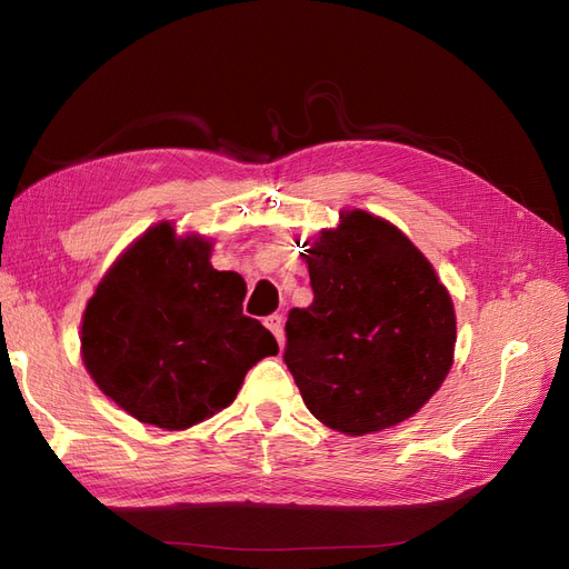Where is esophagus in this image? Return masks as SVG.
Instances as JSON below:
<instances>
[{"instance_id": "obj_1", "label": "esophagus", "mask_w": 569, "mask_h": 569, "mask_svg": "<svg viewBox=\"0 0 569 569\" xmlns=\"http://www.w3.org/2000/svg\"><path fill=\"white\" fill-rule=\"evenodd\" d=\"M263 325L268 327V330L272 332V337H274V339H278V343H280V347H282V343H284V330H282V316H278V313H274V316H268V318L263 320Z\"/></svg>"}]
</instances>
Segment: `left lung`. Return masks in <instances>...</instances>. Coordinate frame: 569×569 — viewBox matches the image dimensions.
I'll list each match as a JSON object with an SVG mask.
<instances>
[{
	"label": "left lung",
	"mask_w": 569,
	"mask_h": 569,
	"mask_svg": "<svg viewBox=\"0 0 569 569\" xmlns=\"http://www.w3.org/2000/svg\"><path fill=\"white\" fill-rule=\"evenodd\" d=\"M303 244L313 303L291 308L284 325L303 403L351 437L403 422L451 370L449 291L406 234L366 211Z\"/></svg>",
	"instance_id": "8db88e82"
}]
</instances>
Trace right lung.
<instances>
[{"instance_id":"right-lung-1","label":"right lung","mask_w":569,"mask_h":569,"mask_svg":"<svg viewBox=\"0 0 569 569\" xmlns=\"http://www.w3.org/2000/svg\"><path fill=\"white\" fill-rule=\"evenodd\" d=\"M209 258V242L176 239L161 222L118 258L84 308V368L140 422L184 429L211 418L234 401L251 366L278 353L242 311V274Z\"/></svg>"}]
</instances>
